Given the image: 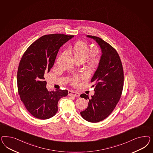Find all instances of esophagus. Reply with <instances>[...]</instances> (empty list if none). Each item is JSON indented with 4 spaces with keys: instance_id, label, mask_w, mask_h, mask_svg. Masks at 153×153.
<instances>
[{
    "instance_id": "1",
    "label": "esophagus",
    "mask_w": 153,
    "mask_h": 153,
    "mask_svg": "<svg viewBox=\"0 0 153 153\" xmlns=\"http://www.w3.org/2000/svg\"><path fill=\"white\" fill-rule=\"evenodd\" d=\"M68 95L73 96V97H79V93L72 91H68Z\"/></svg>"
}]
</instances>
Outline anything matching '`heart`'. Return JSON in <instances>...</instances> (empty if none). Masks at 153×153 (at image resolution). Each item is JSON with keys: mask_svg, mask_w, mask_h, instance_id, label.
<instances>
[{"mask_svg": "<svg viewBox=\"0 0 153 153\" xmlns=\"http://www.w3.org/2000/svg\"><path fill=\"white\" fill-rule=\"evenodd\" d=\"M67 51L74 54L76 59H82L84 60L86 59L89 56L95 54L97 51L95 48L91 49L86 42H77L73 45H70L68 46ZM89 61L90 65H96L99 63V59L96 56H91L89 58ZM86 77L85 74H82L79 77L75 76L71 79V82L76 85L79 82V79H85Z\"/></svg>", "mask_w": 153, "mask_h": 153, "instance_id": "obj_1", "label": "heart"}]
</instances>
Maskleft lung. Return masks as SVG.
Masks as SVG:
<instances>
[{
	"mask_svg": "<svg viewBox=\"0 0 153 153\" xmlns=\"http://www.w3.org/2000/svg\"><path fill=\"white\" fill-rule=\"evenodd\" d=\"M95 40L102 50L97 70L91 82L95 86L94 95L89 97L82 94L81 97L89 100L87 108L81 111L84 120L97 123L110 115L120 99L124 83L123 70L120 57L116 49L100 37L87 35Z\"/></svg>",
	"mask_w": 153,
	"mask_h": 153,
	"instance_id": "obj_1",
	"label": "left lung"
}]
</instances>
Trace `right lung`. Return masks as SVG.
<instances>
[{
	"label": "right lung",
	"mask_w": 153,
	"mask_h": 153,
	"mask_svg": "<svg viewBox=\"0 0 153 153\" xmlns=\"http://www.w3.org/2000/svg\"><path fill=\"white\" fill-rule=\"evenodd\" d=\"M54 33L44 35L24 53L17 71V87L21 100L35 118L46 120L58 111V102L68 95L67 90L48 91L45 76L54 64L59 49L74 37Z\"/></svg>",
	"instance_id": "obj_1"
}]
</instances>
